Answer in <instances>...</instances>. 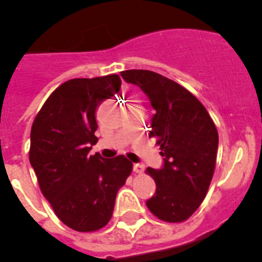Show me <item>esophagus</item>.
Wrapping results in <instances>:
<instances>
[{"instance_id":"obj_1","label":"esophagus","mask_w":262,"mask_h":262,"mask_svg":"<svg viewBox=\"0 0 262 262\" xmlns=\"http://www.w3.org/2000/svg\"><path fill=\"white\" fill-rule=\"evenodd\" d=\"M133 170L136 173H138V174H142L143 170H145V167H143L142 164H134L133 165Z\"/></svg>"}]
</instances>
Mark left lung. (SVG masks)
Returning <instances> with one entry per match:
<instances>
[{
  "label": "left lung",
  "instance_id": "obj_1",
  "mask_svg": "<svg viewBox=\"0 0 262 262\" xmlns=\"http://www.w3.org/2000/svg\"><path fill=\"white\" fill-rule=\"evenodd\" d=\"M121 76L150 98L155 115L148 137L156 138L164 156L161 169H146L156 183L155 195L146 205L161 221H186L200 207L213 177L216 125L194 94L165 76L147 70L123 71Z\"/></svg>",
  "mask_w": 262,
  "mask_h": 262
}]
</instances>
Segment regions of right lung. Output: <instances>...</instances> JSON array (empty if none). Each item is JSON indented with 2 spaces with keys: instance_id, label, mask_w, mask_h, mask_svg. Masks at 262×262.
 I'll return each instance as SVG.
<instances>
[{
  "instance_id": "obj_1",
  "label": "right lung",
  "mask_w": 262,
  "mask_h": 262,
  "mask_svg": "<svg viewBox=\"0 0 262 262\" xmlns=\"http://www.w3.org/2000/svg\"><path fill=\"white\" fill-rule=\"evenodd\" d=\"M121 86L116 73L72 79L54 90L31 129L29 163L58 219L80 233L97 231L112 217L115 199L133 164L124 155L89 156L95 145V110Z\"/></svg>"
}]
</instances>
